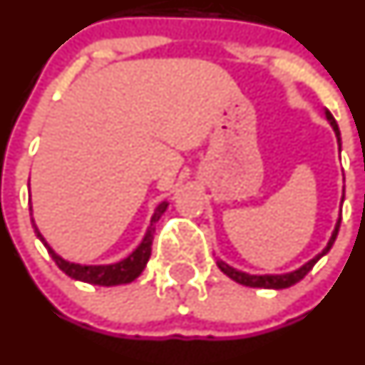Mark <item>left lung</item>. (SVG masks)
Masks as SVG:
<instances>
[{"instance_id":"obj_1","label":"left lung","mask_w":365,"mask_h":365,"mask_svg":"<svg viewBox=\"0 0 365 365\" xmlns=\"http://www.w3.org/2000/svg\"><path fill=\"white\" fill-rule=\"evenodd\" d=\"M327 113V118L328 122L331 124V128H334L335 131V136H337V143H339V150H341V131H339V125L337 122H335L334 115L330 113V111H324ZM339 227H341V216H339L337 220V225H335L334 232H331V237L330 241H328L327 248H324L321 254H317L316 257L310 259L307 264L302 266V268L294 269V272L291 273H284V275H248V273H243V272H237V269L230 268L229 264H225L223 261H218L216 264H218V268L222 269L223 273H225L227 277H230L232 280H236L237 284H243V286H248V287H264V289H286V287H291L294 286L297 282H300L302 279L307 275V273L310 272V269L314 268V264H316L317 261H319L321 257H323L324 254H328V250L331 248V245H334L335 237H337L339 234Z\"/></svg>"}]
</instances>
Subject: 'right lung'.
Returning <instances> with one entry per match:
<instances>
[{"instance_id": "add662e5", "label": "right lung", "mask_w": 365, "mask_h": 365, "mask_svg": "<svg viewBox=\"0 0 365 365\" xmlns=\"http://www.w3.org/2000/svg\"><path fill=\"white\" fill-rule=\"evenodd\" d=\"M168 207V202H161L160 205L154 211L153 218H150V225L147 229L145 236H143L142 243L138 245L135 252H133L129 257L122 259L120 262H115V264H104V266H83V264H76V262H68L65 259H61L48 243L42 237V234L38 232L37 225H35L34 218H31V223H34L35 234H37L38 240L44 243V247L48 248L49 255L53 257V261L56 262V266L68 275L71 279L74 280H81V282L86 284H93V286H118V284H129L143 272L145 268L147 261L150 257V250H153V240H154V230H156V222L161 218L165 211ZM31 211V207H30Z\"/></svg>"}]
</instances>
